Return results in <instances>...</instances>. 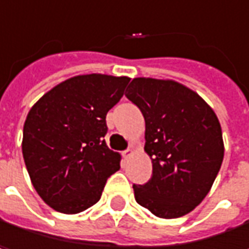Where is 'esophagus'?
I'll return each instance as SVG.
<instances>
[{"mask_svg":"<svg viewBox=\"0 0 249 249\" xmlns=\"http://www.w3.org/2000/svg\"><path fill=\"white\" fill-rule=\"evenodd\" d=\"M132 153H134L132 148H126L125 151H123V157H124V159H128L129 156H132Z\"/></svg>","mask_w":249,"mask_h":249,"instance_id":"obj_1","label":"esophagus"}]
</instances>
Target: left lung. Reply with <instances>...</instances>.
Wrapping results in <instances>:
<instances>
[{"mask_svg":"<svg viewBox=\"0 0 249 249\" xmlns=\"http://www.w3.org/2000/svg\"><path fill=\"white\" fill-rule=\"evenodd\" d=\"M125 96L142 112L153 163L151 178L132 186L137 203L164 219L187 215L209 193L224 160L216 114L174 80L135 77Z\"/></svg>","mask_w":249,"mask_h":249,"instance_id":"left-lung-1","label":"left lung"}]
</instances>
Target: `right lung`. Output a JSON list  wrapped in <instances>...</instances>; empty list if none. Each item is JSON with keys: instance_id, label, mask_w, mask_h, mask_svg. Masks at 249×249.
<instances>
[{"instance_id": "right-lung-1", "label": "right lung", "mask_w": 249, "mask_h": 249, "mask_svg": "<svg viewBox=\"0 0 249 249\" xmlns=\"http://www.w3.org/2000/svg\"><path fill=\"white\" fill-rule=\"evenodd\" d=\"M129 77L73 76L30 109L23 157L31 183L54 211L73 215L95 205L121 156L105 142L107 114L120 102Z\"/></svg>"}]
</instances>
